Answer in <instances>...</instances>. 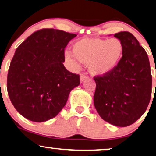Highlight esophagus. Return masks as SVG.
I'll use <instances>...</instances> for the list:
<instances>
[{"mask_svg":"<svg viewBox=\"0 0 156 156\" xmlns=\"http://www.w3.org/2000/svg\"><path fill=\"white\" fill-rule=\"evenodd\" d=\"M87 78H87V76H85L84 75H80V83H82L83 81L85 80Z\"/></svg>","mask_w":156,"mask_h":156,"instance_id":"obj_1","label":"esophagus"}]
</instances>
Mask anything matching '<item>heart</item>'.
Instances as JSON below:
<instances>
[{"mask_svg": "<svg viewBox=\"0 0 156 156\" xmlns=\"http://www.w3.org/2000/svg\"><path fill=\"white\" fill-rule=\"evenodd\" d=\"M124 51V44L118 38H85L72 46L73 55L67 52L65 57L69 61H73L75 57L81 63L87 64L92 76H103L117 66Z\"/></svg>", "mask_w": 156, "mask_h": 156, "instance_id": "obj_1", "label": "heart"}]
</instances>
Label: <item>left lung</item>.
<instances>
[{
	"label": "left lung",
	"mask_w": 156,
	"mask_h": 156,
	"mask_svg": "<svg viewBox=\"0 0 156 156\" xmlns=\"http://www.w3.org/2000/svg\"><path fill=\"white\" fill-rule=\"evenodd\" d=\"M124 46L119 64L111 73L94 78V105L102 119L124 127L137 121L146 112L152 90L150 63L145 51L129 32L114 34Z\"/></svg>",
	"instance_id": "8db88e82"
}]
</instances>
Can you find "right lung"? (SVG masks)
Masks as SVG:
<instances>
[{
  "instance_id": "obj_1",
  "label": "right lung",
  "mask_w": 156,
  "mask_h": 156,
  "mask_svg": "<svg viewBox=\"0 0 156 156\" xmlns=\"http://www.w3.org/2000/svg\"><path fill=\"white\" fill-rule=\"evenodd\" d=\"M76 34L43 29L27 37L15 52L8 73L12 104L30 121L43 122L63 108L80 85L79 76L66 69L64 49Z\"/></svg>"
}]
</instances>
